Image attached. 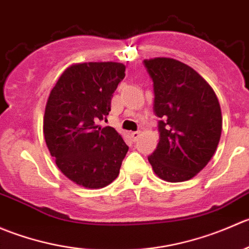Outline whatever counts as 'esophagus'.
I'll use <instances>...</instances> for the list:
<instances>
[{
    "instance_id": "esophagus-1",
    "label": "esophagus",
    "mask_w": 249,
    "mask_h": 249,
    "mask_svg": "<svg viewBox=\"0 0 249 249\" xmlns=\"http://www.w3.org/2000/svg\"><path fill=\"white\" fill-rule=\"evenodd\" d=\"M139 135H140V132H132V133H130V138H132L134 142L138 139V138H139Z\"/></svg>"
}]
</instances>
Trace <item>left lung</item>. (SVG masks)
Returning a JSON list of instances; mask_svg holds the SVG:
<instances>
[{
  "mask_svg": "<svg viewBox=\"0 0 249 249\" xmlns=\"http://www.w3.org/2000/svg\"><path fill=\"white\" fill-rule=\"evenodd\" d=\"M154 82L160 142L147 157L163 180L180 183L200 173L221 134L220 105L213 88L193 68L172 58L145 59Z\"/></svg>",
  "mask_w": 249,
  "mask_h": 249,
  "instance_id": "obj_1",
  "label": "left lung"
}]
</instances>
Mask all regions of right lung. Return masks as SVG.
<instances>
[{
    "instance_id": "right-lung-1",
    "label": "right lung",
    "mask_w": 249,
    "mask_h": 249,
    "mask_svg": "<svg viewBox=\"0 0 249 249\" xmlns=\"http://www.w3.org/2000/svg\"><path fill=\"white\" fill-rule=\"evenodd\" d=\"M124 71V64L114 61L73 64L61 73L47 100V147L61 173L87 189L111 184L128 151L116 129L97 124L109 115Z\"/></svg>"
}]
</instances>
